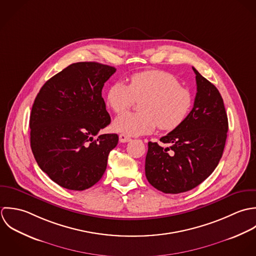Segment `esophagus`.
I'll return each mask as SVG.
<instances>
[{"label": "esophagus", "instance_id": "34e87169", "mask_svg": "<svg viewBox=\"0 0 256 256\" xmlns=\"http://www.w3.org/2000/svg\"><path fill=\"white\" fill-rule=\"evenodd\" d=\"M118 138H120V142H122V144H124V142H128L130 140V138L126 134H120Z\"/></svg>", "mask_w": 256, "mask_h": 256}]
</instances>
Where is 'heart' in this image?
I'll list each match as a JSON object with an SVG mask.
<instances>
[{"label":"heart","mask_w":256,"mask_h":256,"mask_svg":"<svg viewBox=\"0 0 256 256\" xmlns=\"http://www.w3.org/2000/svg\"><path fill=\"white\" fill-rule=\"evenodd\" d=\"M106 101L116 114L128 110L136 101L142 102L140 112L122 114L112 122V128L118 132L140 136L152 132L156 126L167 132L177 128L187 118L193 97L172 74L152 70L132 75L128 85L112 84Z\"/></svg>","instance_id":"1"}]
</instances>
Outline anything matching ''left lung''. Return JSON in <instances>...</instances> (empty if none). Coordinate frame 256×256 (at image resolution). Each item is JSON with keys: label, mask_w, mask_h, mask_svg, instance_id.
Masks as SVG:
<instances>
[{"label": "left lung", "mask_w": 256, "mask_h": 256, "mask_svg": "<svg viewBox=\"0 0 256 256\" xmlns=\"http://www.w3.org/2000/svg\"><path fill=\"white\" fill-rule=\"evenodd\" d=\"M197 93L185 120L160 142H148L146 176L157 190L178 194L192 190L218 166L228 130L224 100L214 84L194 67Z\"/></svg>", "instance_id": "8db88e82"}]
</instances>
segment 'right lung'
<instances>
[{
	"label": "right lung",
	"instance_id": "1",
	"mask_svg": "<svg viewBox=\"0 0 256 256\" xmlns=\"http://www.w3.org/2000/svg\"><path fill=\"white\" fill-rule=\"evenodd\" d=\"M116 70L98 62L73 63L46 81L34 100L30 148L40 169L63 188L95 185L118 144L116 134L94 138L110 122L102 89Z\"/></svg>",
	"mask_w": 256,
	"mask_h": 256
}]
</instances>
